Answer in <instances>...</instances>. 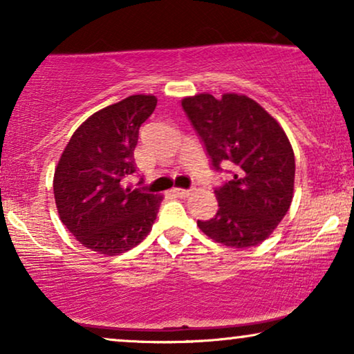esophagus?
Masks as SVG:
<instances>
[{
    "mask_svg": "<svg viewBox=\"0 0 354 354\" xmlns=\"http://www.w3.org/2000/svg\"><path fill=\"white\" fill-rule=\"evenodd\" d=\"M171 193L174 196H178V198H188L190 196V190H183V188H172Z\"/></svg>",
    "mask_w": 354,
    "mask_h": 354,
    "instance_id": "esophagus-1",
    "label": "esophagus"
}]
</instances>
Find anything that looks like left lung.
Wrapping results in <instances>:
<instances>
[{
  "label": "left lung",
  "mask_w": 354,
  "mask_h": 354,
  "mask_svg": "<svg viewBox=\"0 0 354 354\" xmlns=\"http://www.w3.org/2000/svg\"><path fill=\"white\" fill-rule=\"evenodd\" d=\"M182 108L205 145L211 167H232L214 188L219 209L198 227L217 243L248 248L264 241L287 214L293 198L295 154L277 120L248 96L221 100L201 93Z\"/></svg>",
  "instance_id": "left-lung-1"
}]
</instances>
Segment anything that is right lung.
Instances as JSON below:
<instances>
[{
  "instance_id": "1",
  "label": "right lung",
  "mask_w": 354,
  "mask_h": 354,
  "mask_svg": "<svg viewBox=\"0 0 354 354\" xmlns=\"http://www.w3.org/2000/svg\"><path fill=\"white\" fill-rule=\"evenodd\" d=\"M156 103L151 95H132L90 115L57 162V212L85 248L115 256L151 232L162 198L125 187V178L135 172L138 130Z\"/></svg>"
}]
</instances>
